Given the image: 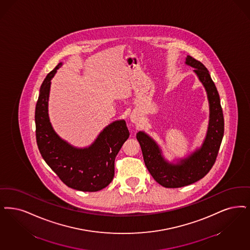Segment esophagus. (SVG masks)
Masks as SVG:
<instances>
[{
    "label": "esophagus",
    "instance_id": "34e87169",
    "mask_svg": "<svg viewBox=\"0 0 250 250\" xmlns=\"http://www.w3.org/2000/svg\"><path fill=\"white\" fill-rule=\"evenodd\" d=\"M130 120H131L132 123H134V124H138L139 117H138V115H137L136 113H132V114L130 115Z\"/></svg>",
    "mask_w": 250,
    "mask_h": 250
}]
</instances>
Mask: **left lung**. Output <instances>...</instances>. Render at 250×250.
I'll use <instances>...</instances> for the list:
<instances>
[{"label":"left lung","mask_w":250,"mask_h":250,"mask_svg":"<svg viewBox=\"0 0 250 250\" xmlns=\"http://www.w3.org/2000/svg\"><path fill=\"white\" fill-rule=\"evenodd\" d=\"M185 63L194 68L193 71L205 86L209 102L208 129L202 147L179 163L173 164L164 158L157 143L146 133L140 131L137 134L145 166L155 181L166 188L184 187L203 179L216 162L224 134L220 95L209 71L203 63L190 56H187Z\"/></svg>","instance_id":"1"}]
</instances>
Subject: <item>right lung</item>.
Returning <instances> with one entry per match:
<instances>
[{
  "label": "right lung",
  "instance_id": "right-lung-1",
  "mask_svg": "<svg viewBox=\"0 0 250 250\" xmlns=\"http://www.w3.org/2000/svg\"><path fill=\"white\" fill-rule=\"evenodd\" d=\"M62 65L50 71L41 85L35 108L36 141L41 154L68 187L82 191H98L107 187L114 176V160L129 137L125 121L106 126L87 148L79 149L60 139L48 116L51 80Z\"/></svg>",
  "mask_w": 250,
  "mask_h": 250
}]
</instances>
